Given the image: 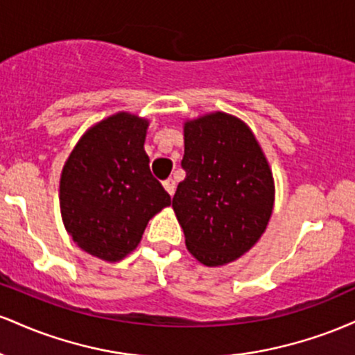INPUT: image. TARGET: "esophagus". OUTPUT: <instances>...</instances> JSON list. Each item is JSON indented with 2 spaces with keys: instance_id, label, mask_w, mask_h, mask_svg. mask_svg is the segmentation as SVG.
<instances>
[{
  "instance_id": "34e87169",
  "label": "esophagus",
  "mask_w": 355,
  "mask_h": 355,
  "mask_svg": "<svg viewBox=\"0 0 355 355\" xmlns=\"http://www.w3.org/2000/svg\"><path fill=\"white\" fill-rule=\"evenodd\" d=\"M164 189H165L166 191H168L170 197H173L175 189H177V183H175L173 178H168V180H165V182H164Z\"/></svg>"
}]
</instances>
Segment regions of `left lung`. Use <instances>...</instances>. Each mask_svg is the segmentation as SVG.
Here are the masks:
<instances>
[{"label":"left lung","mask_w":355,"mask_h":355,"mask_svg":"<svg viewBox=\"0 0 355 355\" xmlns=\"http://www.w3.org/2000/svg\"><path fill=\"white\" fill-rule=\"evenodd\" d=\"M185 180L172 202L185 245L198 262H235L259 242L274 210L275 185L245 121L211 112L183 123Z\"/></svg>","instance_id":"obj_1"}]
</instances>
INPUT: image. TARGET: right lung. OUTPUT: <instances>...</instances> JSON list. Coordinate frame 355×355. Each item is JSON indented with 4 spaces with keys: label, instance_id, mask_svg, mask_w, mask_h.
<instances>
[{
    "label": "right lung",
    "instance_id": "obj_1",
    "mask_svg": "<svg viewBox=\"0 0 355 355\" xmlns=\"http://www.w3.org/2000/svg\"><path fill=\"white\" fill-rule=\"evenodd\" d=\"M150 121L128 112L105 118L81 135L60 177V210L73 242L115 263L140 243L148 220L172 203L150 172Z\"/></svg>",
    "mask_w": 355,
    "mask_h": 355
}]
</instances>
